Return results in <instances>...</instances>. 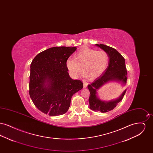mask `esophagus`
<instances>
[{
	"mask_svg": "<svg viewBox=\"0 0 153 153\" xmlns=\"http://www.w3.org/2000/svg\"><path fill=\"white\" fill-rule=\"evenodd\" d=\"M88 83L86 82H84V84H83V88H86L87 87Z\"/></svg>",
	"mask_w": 153,
	"mask_h": 153,
	"instance_id": "esophagus-1",
	"label": "esophagus"
}]
</instances>
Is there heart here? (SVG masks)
Here are the masks:
<instances>
[{
  "label": "heart",
  "mask_w": 153,
  "mask_h": 153,
  "mask_svg": "<svg viewBox=\"0 0 153 153\" xmlns=\"http://www.w3.org/2000/svg\"><path fill=\"white\" fill-rule=\"evenodd\" d=\"M108 62L109 56L106 51L84 48L75 54L74 59H68L66 65L74 77H80L84 70L86 76L95 79L105 72Z\"/></svg>",
  "instance_id": "heart-1"
}]
</instances>
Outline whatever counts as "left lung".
I'll use <instances>...</instances> for the list:
<instances>
[{
    "mask_svg": "<svg viewBox=\"0 0 153 153\" xmlns=\"http://www.w3.org/2000/svg\"><path fill=\"white\" fill-rule=\"evenodd\" d=\"M96 45L108 53L109 63L108 68L102 76L95 80L91 84L88 85V88L90 92L89 98V108L95 111L107 112L116 107L117 104L122 100L126 90L124 91L118 99L109 102H104L100 100L97 96V90L109 81H120L126 84L127 79V72L125 65V59L116 49L103 44H96Z\"/></svg>",
    "mask_w": 153,
    "mask_h": 153,
    "instance_id": "left-lung-1",
    "label": "left lung"
}]
</instances>
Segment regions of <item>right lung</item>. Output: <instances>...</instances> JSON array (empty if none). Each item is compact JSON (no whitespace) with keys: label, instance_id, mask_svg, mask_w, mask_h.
<instances>
[{"label":"right lung","instance_id":"right-lung-1","mask_svg":"<svg viewBox=\"0 0 153 153\" xmlns=\"http://www.w3.org/2000/svg\"><path fill=\"white\" fill-rule=\"evenodd\" d=\"M76 47L59 46L38 54L30 65L29 94L38 109L49 116H58L69 109L72 97L83 88L73 80L66 62Z\"/></svg>","mask_w":153,"mask_h":153}]
</instances>
